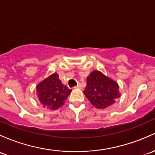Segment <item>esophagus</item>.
I'll return each mask as SVG.
<instances>
[{"instance_id":"obj_1","label":"esophagus","mask_w":155,"mask_h":155,"mask_svg":"<svg viewBox=\"0 0 155 155\" xmlns=\"http://www.w3.org/2000/svg\"><path fill=\"white\" fill-rule=\"evenodd\" d=\"M82 84H80V83H79V84H77V86H75L74 87V88H82Z\"/></svg>"}]
</instances>
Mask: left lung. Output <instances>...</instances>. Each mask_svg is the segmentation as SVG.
I'll use <instances>...</instances> for the list:
<instances>
[{
	"label": "left lung",
	"instance_id": "8db88e82",
	"mask_svg": "<svg viewBox=\"0 0 155 155\" xmlns=\"http://www.w3.org/2000/svg\"><path fill=\"white\" fill-rule=\"evenodd\" d=\"M119 84L116 81L99 71H94L87 77L85 97L97 108L104 109L116 102L120 97Z\"/></svg>",
	"mask_w": 155,
	"mask_h": 155
}]
</instances>
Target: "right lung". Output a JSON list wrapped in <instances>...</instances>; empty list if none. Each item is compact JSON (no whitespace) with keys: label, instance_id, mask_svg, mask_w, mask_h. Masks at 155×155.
Returning a JSON list of instances; mask_svg holds the SVG:
<instances>
[{"label":"right lung","instance_id":"add662e5","mask_svg":"<svg viewBox=\"0 0 155 155\" xmlns=\"http://www.w3.org/2000/svg\"><path fill=\"white\" fill-rule=\"evenodd\" d=\"M71 91L62 84L56 73L49 76L36 86V95L41 105L50 110H56L62 106Z\"/></svg>","mask_w":155,"mask_h":155}]
</instances>
